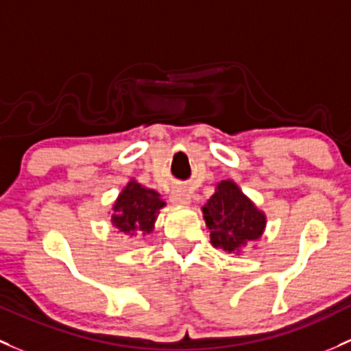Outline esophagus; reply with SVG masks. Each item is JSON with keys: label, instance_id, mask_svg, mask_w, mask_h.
I'll list each match as a JSON object with an SVG mask.
<instances>
[{"label": "esophagus", "instance_id": "34e87169", "mask_svg": "<svg viewBox=\"0 0 351 351\" xmlns=\"http://www.w3.org/2000/svg\"><path fill=\"white\" fill-rule=\"evenodd\" d=\"M169 202H171L173 205L185 206L191 202V197L188 191L182 190V188H176V190H173L171 195H169Z\"/></svg>", "mask_w": 351, "mask_h": 351}]
</instances>
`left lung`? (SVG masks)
<instances>
[{
    "instance_id": "1",
    "label": "left lung",
    "mask_w": 351,
    "mask_h": 351,
    "mask_svg": "<svg viewBox=\"0 0 351 351\" xmlns=\"http://www.w3.org/2000/svg\"><path fill=\"white\" fill-rule=\"evenodd\" d=\"M210 242L227 254H239L247 245L256 247L263 237L267 217L234 180H220L212 197L202 206Z\"/></svg>"
}]
</instances>
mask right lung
<instances>
[{
    "instance_id": "add662e5",
    "label": "right lung",
    "mask_w": 351,
    "mask_h": 351,
    "mask_svg": "<svg viewBox=\"0 0 351 351\" xmlns=\"http://www.w3.org/2000/svg\"><path fill=\"white\" fill-rule=\"evenodd\" d=\"M166 204L153 188L143 186L138 180L131 178L117 195L109 217L114 228L126 235L153 234L158 213Z\"/></svg>"
}]
</instances>
